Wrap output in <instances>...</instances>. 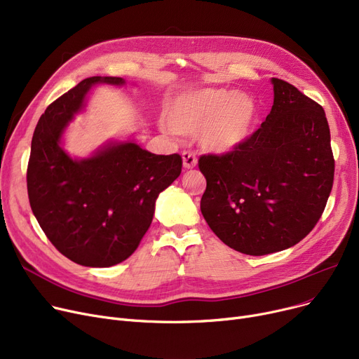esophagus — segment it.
Here are the masks:
<instances>
[{"label": "esophagus", "instance_id": "1", "mask_svg": "<svg viewBox=\"0 0 359 359\" xmlns=\"http://www.w3.org/2000/svg\"><path fill=\"white\" fill-rule=\"evenodd\" d=\"M182 160H183L184 168H194L196 165V156L191 153V151H184L182 154Z\"/></svg>", "mask_w": 359, "mask_h": 359}]
</instances>
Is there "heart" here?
Here are the masks:
<instances>
[{
  "mask_svg": "<svg viewBox=\"0 0 359 359\" xmlns=\"http://www.w3.org/2000/svg\"><path fill=\"white\" fill-rule=\"evenodd\" d=\"M257 118V104L246 93L199 88L176 96L165 107L168 129L195 134L202 149L229 154L249 140Z\"/></svg>",
  "mask_w": 359,
  "mask_h": 359,
  "instance_id": "heart-1",
  "label": "heart"
}]
</instances>
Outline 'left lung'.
Returning a JSON list of instances; mask_svg holds the SVG:
<instances>
[{
    "instance_id": "1",
    "label": "left lung",
    "mask_w": 359,
    "mask_h": 359,
    "mask_svg": "<svg viewBox=\"0 0 359 359\" xmlns=\"http://www.w3.org/2000/svg\"><path fill=\"white\" fill-rule=\"evenodd\" d=\"M266 121L233 153L202 156L201 211L215 236L250 256L303 240L329 199L334 160L323 107L279 79Z\"/></svg>"
}]
</instances>
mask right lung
Wrapping results in <instances>:
<instances>
[{
	"label": "right lung",
	"mask_w": 359,
	"mask_h": 359,
	"mask_svg": "<svg viewBox=\"0 0 359 359\" xmlns=\"http://www.w3.org/2000/svg\"><path fill=\"white\" fill-rule=\"evenodd\" d=\"M102 84L126 81L90 77L49 104L36 125L27 165L29 202L41 229L65 257L88 268L118 265L137 250L158 195L182 172L179 154H153L134 138L109 140L88 157L67 153V126Z\"/></svg>",
	"instance_id": "obj_1"
}]
</instances>
